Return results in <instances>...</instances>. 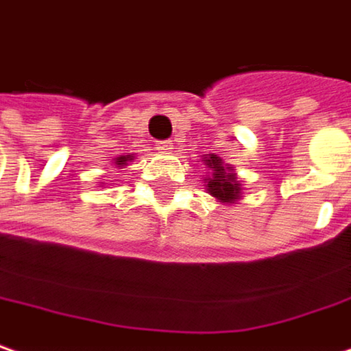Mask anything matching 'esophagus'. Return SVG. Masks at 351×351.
Wrapping results in <instances>:
<instances>
[{
    "mask_svg": "<svg viewBox=\"0 0 351 351\" xmlns=\"http://www.w3.org/2000/svg\"><path fill=\"white\" fill-rule=\"evenodd\" d=\"M173 147H175V143H173V141H156L155 143V149L156 151H160V153H169Z\"/></svg>",
    "mask_w": 351,
    "mask_h": 351,
    "instance_id": "1",
    "label": "esophagus"
}]
</instances>
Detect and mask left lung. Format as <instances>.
I'll list each match as a JSON object with an SVG mask.
<instances>
[{
	"instance_id": "left-lung-1",
	"label": "left lung",
	"mask_w": 351,
	"mask_h": 351,
	"mask_svg": "<svg viewBox=\"0 0 351 351\" xmlns=\"http://www.w3.org/2000/svg\"><path fill=\"white\" fill-rule=\"evenodd\" d=\"M206 165L215 171L213 178H206V189L213 196H217L220 202H232L240 195V184H238L237 176L232 173V167H222L218 156H210L206 160Z\"/></svg>"
}]
</instances>
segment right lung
Segmentation results:
<instances>
[{
  "label": "right lung",
  "mask_w": 351,
  "mask_h": 351,
  "mask_svg": "<svg viewBox=\"0 0 351 351\" xmlns=\"http://www.w3.org/2000/svg\"><path fill=\"white\" fill-rule=\"evenodd\" d=\"M129 158H131V156H119V158H117V165H119V167H123Z\"/></svg>",
  "instance_id": "add662e5"
}]
</instances>
